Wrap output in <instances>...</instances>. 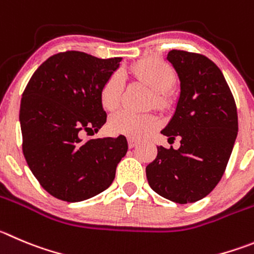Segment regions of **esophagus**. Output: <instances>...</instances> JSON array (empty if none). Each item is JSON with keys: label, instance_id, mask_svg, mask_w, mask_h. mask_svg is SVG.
Returning <instances> with one entry per match:
<instances>
[{"label": "esophagus", "instance_id": "esophagus-1", "mask_svg": "<svg viewBox=\"0 0 254 254\" xmlns=\"http://www.w3.org/2000/svg\"><path fill=\"white\" fill-rule=\"evenodd\" d=\"M139 141L135 140V139L132 138H127V144H129V148H134V146L138 145Z\"/></svg>", "mask_w": 254, "mask_h": 254}]
</instances>
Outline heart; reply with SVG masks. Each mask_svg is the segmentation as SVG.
I'll list each match as a JSON object with an SVG mask.
<instances>
[{
  "label": "heart",
  "mask_w": 254,
  "mask_h": 254,
  "mask_svg": "<svg viewBox=\"0 0 254 254\" xmlns=\"http://www.w3.org/2000/svg\"><path fill=\"white\" fill-rule=\"evenodd\" d=\"M134 76L150 87L154 92V103L162 106L165 103L164 92L172 87L174 73L172 68L159 61L146 60L136 64L131 68ZM122 99V76L114 73L104 82L100 90V101L105 110L113 111L119 106ZM159 127V120L154 115H139L131 111L122 110L114 114L109 120V130L114 135H125L132 139L149 136Z\"/></svg>",
  "instance_id": "1"
}]
</instances>
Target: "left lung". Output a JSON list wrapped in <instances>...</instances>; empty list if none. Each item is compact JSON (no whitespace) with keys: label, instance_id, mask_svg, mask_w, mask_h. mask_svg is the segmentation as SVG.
<instances>
[{"label":"left lung","instance_id":"obj_1","mask_svg":"<svg viewBox=\"0 0 254 254\" xmlns=\"http://www.w3.org/2000/svg\"><path fill=\"white\" fill-rule=\"evenodd\" d=\"M167 60L177 71L181 94L162 134L181 139L179 149L158 146L146 167L150 188L179 204L207 196L219 183L238 132L237 106L217 65L200 54L172 50Z\"/></svg>","mask_w":254,"mask_h":254}]
</instances>
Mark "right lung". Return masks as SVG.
Masks as SVG:
<instances>
[{
  "label": "right lung",
  "mask_w": 254,
  "mask_h": 254,
  "mask_svg": "<svg viewBox=\"0 0 254 254\" xmlns=\"http://www.w3.org/2000/svg\"><path fill=\"white\" fill-rule=\"evenodd\" d=\"M122 58L98 59L66 51L47 59L22 94L20 123L25 159L42 188L75 203L110 187L127 151L125 136L87 139L106 123L104 82Z\"/></svg>",
  "instance_id": "add662e5"
}]
</instances>
